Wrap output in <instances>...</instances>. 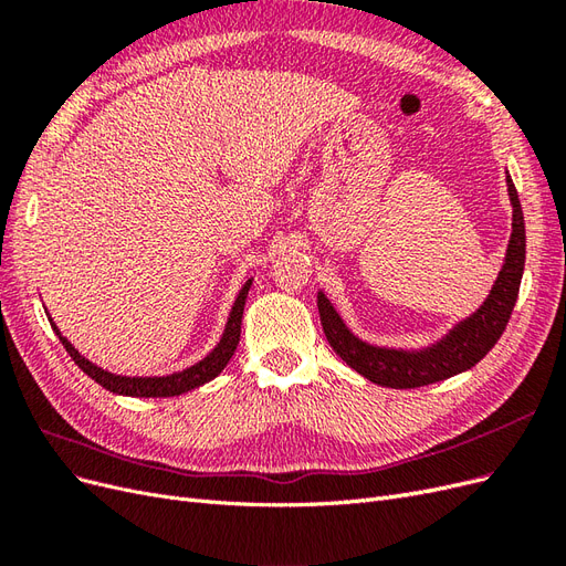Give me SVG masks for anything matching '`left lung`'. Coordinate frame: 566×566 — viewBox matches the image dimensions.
I'll return each instance as SVG.
<instances>
[{
    "label": "left lung",
    "mask_w": 566,
    "mask_h": 566,
    "mask_svg": "<svg viewBox=\"0 0 566 566\" xmlns=\"http://www.w3.org/2000/svg\"><path fill=\"white\" fill-rule=\"evenodd\" d=\"M505 181L512 205V233L503 266L482 306L474 314L453 323L432 345L420 349H403L373 345V342L358 337L345 323V318L337 314L328 295L318 290V314L323 333L342 361L354 368L358 375H364L373 385L391 389H416L470 370L493 349V345L505 331L512 310H515L526 260L524 214L517 198V188L512 184L510 175L505 177Z\"/></svg>",
    "instance_id": "obj_1"
}]
</instances>
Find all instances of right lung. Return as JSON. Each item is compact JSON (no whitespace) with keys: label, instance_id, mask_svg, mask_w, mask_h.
<instances>
[{"label":"right lung","instance_id":"obj_1","mask_svg":"<svg viewBox=\"0 0 566 566\" xmlns=\"http://www.w3.org/2000/svg\"><path fill=\"white\" fill-rule=\"evenodd\" d=\"M254 276H250L243 287L238 290V295L233 300V306L229 312L227 325H224V333H221L219 342L214 345V349L202 356L200 361H196L193 366H188L184 370L177 373H169V375H117L113 370L101 368L96 364H92L87 356H82L67 337H63V333L59 331V325L54 323V318L49 316L51 328L59 335L61 345L65 347V352L71 354L73 361L90 375L94 382H98L104 389L119 394V397H139V399H167V397H179V394H186L191 389L202 387L205 382L214 380L217 375L227 368V364L231 361V356L238 347V339H241V323H243V310H245V300L250 293V285H252Z\"/></svg>","mask_w":566,"mask_h":566}]
</instances>
